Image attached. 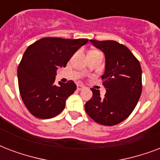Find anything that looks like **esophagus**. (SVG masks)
<instances>
[{
	"label": "esophagus",
	"instance_id": "obj_1",
	"mask_svg": "<svg viewBox=\"0 0 160 160\" xmlns=\"http://www.w3.org/2000/svg\"><path fill=\"white\" fill-rule=\"evenodd\" d=\"M84 88H85V87L82 86V85H78V87H77V89L79 90V91H80V90H82V89Z\"/></svg>",
	"mask_w": 160,
	"mask_h": 160
}]
</instances>
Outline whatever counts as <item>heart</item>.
<instances>
[{"mask_svg":"<svg viewBox=\"0 0 160 160\" xmlns=\"http://www.w3.org/2000/svg\"><path fill=\"white\" fill-rule=\"evenodd\" d=\"M95 52H97V51H90V52H89V53H95Z\"/></svg>","mask_w":160,"mask_h":160,"instance_id":"heart-1","label":"heart"}]
</instances>
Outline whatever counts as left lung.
I'll return each instance as SVG.
<instances>
[{
	"label": "left lung",
	"instance_id": "left-lung-1",
	"mask_svg": "<svg viewBox=\"0 0 160 160\" xmlns=\"http://www.w3.org/2000/svg\"><path fill=\"white\" fill-rule=\"evenodd\" d=\"M104 53L105 71L101 78L106 88L104 97L91 88L92 97L85 110L98 123L112 126L127 118L142 92V69L138 59L126 46L115 41L90 40Z\"/></svg>",
	"mask_w": 160,
	"mask_h": 160
}]
</instances>
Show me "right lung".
<instances>
[{
	"label": "right lung",
	"mask_w": 160,
	"mask_h": 160,
	"mask_svg": "<svg viewBox=\"0 0 160 160\" xmlns=\"http://www.w3.org/2000/svg\"><path fill=\"white\" fill-rule=\"evenodd\" d=\"M88 42V39L45 38L30 45L17 68L22 101L29 112L38 118L58 115L68 98L77 88L72 81L54 83L57 70L66 67L73 54Z\"/></svg>",
	"instance_id": "obj_1"
}]
</instances>
